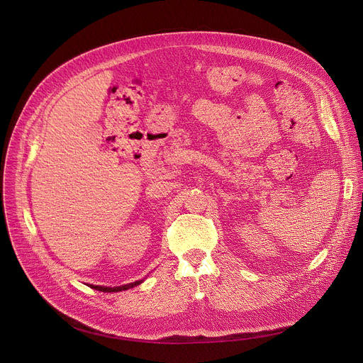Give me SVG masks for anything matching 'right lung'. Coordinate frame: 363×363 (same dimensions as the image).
<instances>
[{
    "label": "right lung",
    "mask_w": 363,
    "mask_h": 363,
    "mask_svg": "<svg viewBox=\"0 0 363 363\" xmlns=\"http://www.w3.org/2000/svg\"><path fill=\"white\" fill-rule=\"evenodd\" d=\"M142 281H135V283H130V284H125V286H121V287H103V286H90L91 289H94V290H99V291H109V293H112V291H122V290H128V289H130V287H135V286H138V284H140Z\"/></svg>",
    "instance_id": "right-lung-1"
}]
</instances>
